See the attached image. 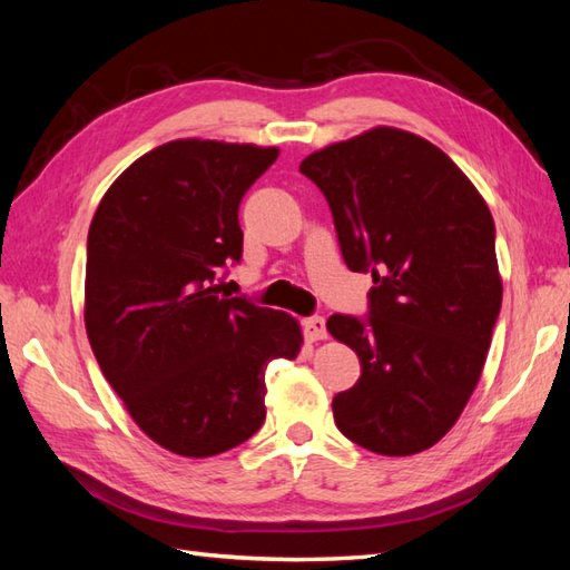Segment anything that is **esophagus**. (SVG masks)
Instances as JSON below:
<instances>
[{"instance_id": "1", "label": "esophagus", "mask_w": 570, "mask_h": 570, "mask_svg": "<svg viewBox=\"0 0 570 570\" xmlns=\"http://www.w3.org/2000/svg\"><path fill=\"white\" fill-rule=\"evenodd\" d=\"M304 335L306 341L316 343V341H325L328 337V328H325V318L323 316H311L304 321Z\"/></svg>"}]
</instances>
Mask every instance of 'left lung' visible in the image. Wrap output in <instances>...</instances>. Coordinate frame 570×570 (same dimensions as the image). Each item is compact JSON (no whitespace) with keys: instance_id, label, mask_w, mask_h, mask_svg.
I'll use <instances>...</instances> for the list:
<instances>
[{"instance_id":"obj_1","label":"left lung","mask_w":570,"mask_h":570,"mask_svg":"<svg viewBox=\"0 0 570 570\" xmlns=\"http://www.w3.org/2000/svg\"><path fill=\"white\" fill-rule=\"evenodd\" d=\"M298 171L331 205L347 269L372 272L367 318L328 331L360 357L335 426L380 455L439 443L480 380L502 306L494 220L468 176L411 131L374 127Z\"/></svg>"}]
</instances>
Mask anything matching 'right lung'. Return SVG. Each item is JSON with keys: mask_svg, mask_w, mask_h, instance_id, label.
<instances>
[{"mask_svg": "<svg viewBox=\"0 0 570 570\" xmlns=\"http://www.w3.org/2000/svg\"><path fill=\"white\" fill-rule=\"evenodd\" d=\"M276 156L254 144H161L115 180L90 223V347L137 426L176 455L252 439L266 416V365L304 343L296 318L220 282L242 257L239 200Z\"/></svg>", "mask_w": 570, "mask_h": 570, "instance_id": "obj_1", "label": "right lung"}]
</instances>
